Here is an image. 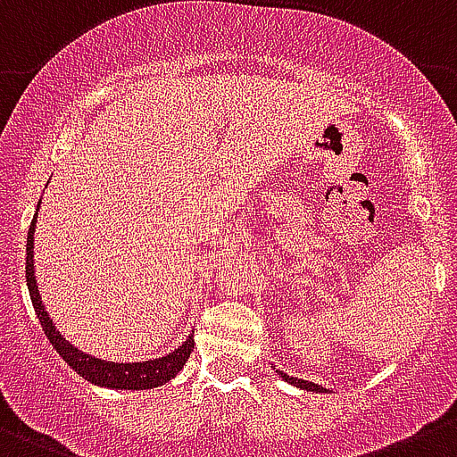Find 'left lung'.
I'll return each instance as SVG.
<instances>
[{"mask_svg": "<svg viewBox=\"0 0 457 457\" xmlns=\"http://www.w3.org/2000/svg\"><path fill=\"white\" fill-rule=\"evenodd\" d=\"M276 372L282 377V379L287 381V384H294V386H296V388L312 390V393H328V388H323V386L314 384V381H305V379H298V377H289V375H285V372H282V370H276Z\"/></svg>", "mask_w": 457, "mask_h": 457, "instance_id": "obj_1", "label": "left lung"}]
</instances>
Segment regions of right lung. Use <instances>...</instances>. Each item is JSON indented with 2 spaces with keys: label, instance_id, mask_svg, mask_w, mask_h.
<instances>
[{
  "label": "right lung",
  "instance_id": "right-lung-1",
  "mask_svg": "<svg viewBox=\"0 0 457 457\" xmlns=\"http://www.w3.org/2000/svg\"><path fill=\"white\" fill-rule=\"evenodd\" d=\"M40 206V204H37ZM36 221L37 211L33 221H30L29 237H26V285H29L30 303L36 307V314L40 319L42 329L49 337L51 345L58 350L64 361L89 384L94 386H105V388L116 390H147V388H159V386L168 384L172 377L179 375L181 368L188 361L190 352L195 347V338L190 334L177 350L168 352L166 356L159 359H150V361H134V363H114L105 361V359H96V356L85 354L82 350L73 347L67 338L62 337L58 328H55L54 319L46 312L45 303H42L40 289L36 282V267H33V233H36Z\"/></svg>",
  "mask_w": 457,
  "mask_h": 457
}]
</instances>
